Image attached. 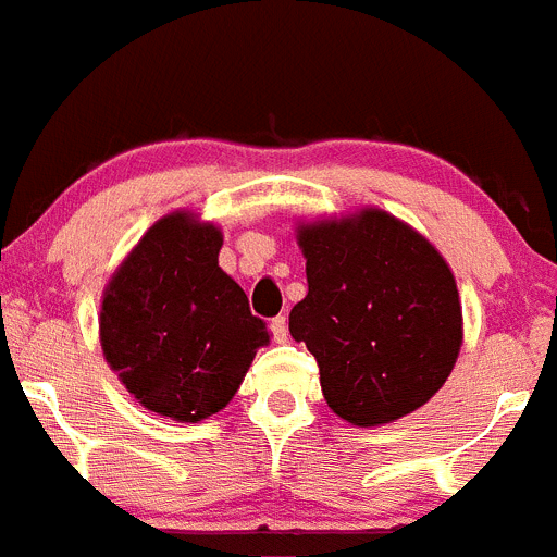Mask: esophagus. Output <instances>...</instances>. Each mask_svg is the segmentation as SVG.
<instances>
[{"label": "esophagus", "mask_w": 557, "mask_h": 557, "mask_svg": "<svg viewBox=\"0 0 557 557\" xmlns=\"http://www.w3.org/2000/svg\"><path fill=\"white\" fill-rule=\"evenodd\" d=\"M270 331H273V338L278 344L287 342V317H275V320H270Z\"/></svg>", "instance_id": "1"}]
</instances>
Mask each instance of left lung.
Instances as JSON below:
<instances>
[{
    "label": "left lung",
    "mask_w": 557,
    "mask_h": 557,
    "mask_svg": "<svg viewBox=\"0 0 557 557\" xmlns=\"http://www.w3.org/2000/svg\"><path fill=\"white\" fill-rule=\"evenodd\" d=\"M309 293L289 333L320 363L327 407L383 426L426 405L462 349V304L443 253L380 208L298 221Z\"/></svg>",
    "instance_id": "left-lung-1"
}]
</instances>
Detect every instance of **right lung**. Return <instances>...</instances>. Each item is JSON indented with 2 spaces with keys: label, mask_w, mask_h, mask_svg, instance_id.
<instances>
[{
  "label": "right lung",
  "mask_w": 557,
  "mask_h": 557,
  "mask_svg": "<svg viewBox=\"0 0 557 557\" xmlns=\"http://www.w3.org/2000/svg\"><path fill=\"white\" fill-rule=\"evenodd\" d=\"M224 232L194 210L158 219L116 264L98 314L103 358L128 394L163 418L224 410L270 333L219 268Z\"/></svg>",
  "instance_id": "obj_1"
}]
</instances>
